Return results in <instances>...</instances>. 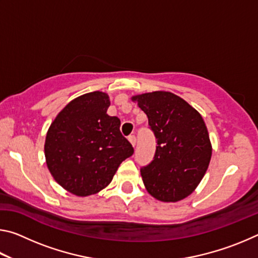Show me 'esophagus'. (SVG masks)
<instances>
[{
  "label": "esophagus",
  "mask_w": 258,
  "mask_h": 258,
  "mask_svg": "<svg viewBox=\"0 0 258 258\" xmlns=\"http://www.w3.org/2000/svg\"><path fill=\"white\" fill-rule=\"evenodd\" d=\"M128 141L131 142V145L133 147L135 146V143H137V138H135V135H130L128 137Z\"/></svg>",
  "instance_id": "obj_1"
}]
</instances>
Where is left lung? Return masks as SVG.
Instances as JSON below:
<instances>
[{
  "instance_id": "8db88e82",
  "label": "left lung",
  "mask_w": 258,
  "mask_h": 258,
  "mask_svg": "<svg viewBox=\"0 0 258 258\" xmlns=\"http://www.w3.org/2000/svg\"><path fill=\"white\" fill-rule=\"evenodd\" d=\"M157 139L154 160L141 168L147 191L157 200L176 203L195 191L212 158V143L200 113L167 91L133 95Z\"/></svg>"
}]
</instances>
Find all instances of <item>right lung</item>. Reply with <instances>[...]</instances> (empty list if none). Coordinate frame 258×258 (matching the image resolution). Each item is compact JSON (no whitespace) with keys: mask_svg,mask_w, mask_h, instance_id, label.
<instances>
[{"mask_svg":"<svg viewBox=\"0 0 258 258\" xmlns=\"http://www.w3.org/2000/svg\"><path fill=\"white\" fill-rule=\"evenodd\" d=\"M110 99L94 91L72 100L47 130L44 155L55 182L77 197L109 185L133 147L121 135L118 117L107 113Z\"/></svg>","mask_w":258,"mask_h":258,"instance_id":"right-lung-1","label":"right lung"}]
</instances>
